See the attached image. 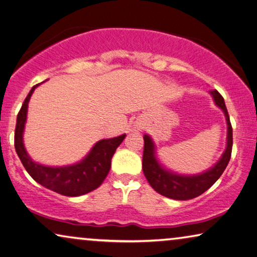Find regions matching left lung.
Returning <instances> with one entry per match:
<instances>
[{
    "label": "left lung",
    "mask_w": 257,
    "mask_h": 257,
    "mask_svg": "<svg viewBox=\"0 0 257 257\" xmlns=\"http://www.w3.org/2000/svg\"><path fill=\"white\" fill-rule=\"evenodd\" d=\"M211 94L216 105L224 110L225 116H226L227 147L219 162L212 168H210L208 172L194 175V177H183V175H178L164 170L155 157V144H153L152 140L148 135L144 136V151L143 160H142L144 175L152 188L163 196L179 201L191 200V198L200 196L220 178V175L223 174L227 166L229 159H231L233 133L227 108L225 106L224 98L221 97L219 92L213 90L211 91Z\"/></svg>",
    "instance_id": "obj_1"
}]
</instances>
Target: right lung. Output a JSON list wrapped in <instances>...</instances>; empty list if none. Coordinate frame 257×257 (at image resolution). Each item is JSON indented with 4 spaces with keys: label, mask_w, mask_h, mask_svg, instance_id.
Wrapping results in <instances>:
<instances>
[{
    "label": "right lung",
    "mask_w": 257,
    "mask_h": 257,
    "mask_svg": "<svg viewBox=\"0 0 257 257\" xmlns=\"http://www.w3.org/2000/svg\"><path fill=\"white\" fill-rule=\"evenodd\" d=\"M37 86L38 84L31 89L23 102L22 108L18 112L15 129V149L23 166L38 183L64 196H80L97 189L108 174L112 157L116 148L124 140L125 135L99 141L92 148L89 155L75 165L49 167L34 163L24 148L23 132L28 114L29 100Z\"/></svg>",
    "instance_id": "right-lung-1"
}]
</instances>
